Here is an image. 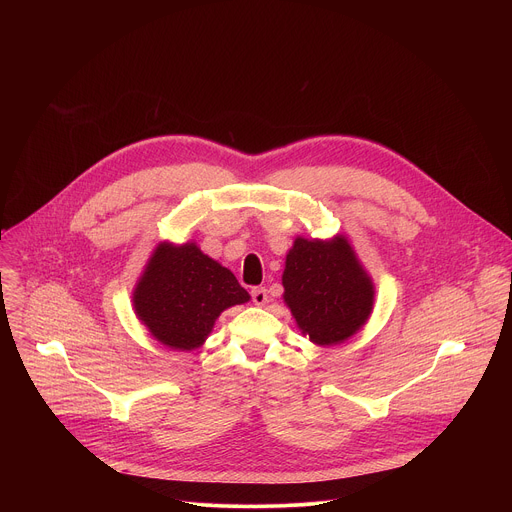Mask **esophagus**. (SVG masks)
Listing matches in <instances>:
<instances>
[{"label":"esophagus","instance_id":"obj_1","mask_svg":"<svg viewBox=\"0 0 512 512\" xmlns=\"http://www.w3.org/2000/svg\"><path fill=\"white\" fill-rule=\"evenodd\" d=\"M251 300L255 306H263L267 302V289L265 287H253L251 289Z\"/></svg>","mask_w":512,"mask_h":512}]
</instances>
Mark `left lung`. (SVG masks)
Returning a JSON list of instances; mask_svg holds the SVG:
<instances>
[{
	"label": "left lung",
	"mask_w": 512,
	"mask_h": 512,
	"mask_svg": "<svg viewBox=\"0 0 512 512\" xmlns=\"http://www.w3.org/2000/svg\"><path fill=\"white\" fill-rule=\"evenodd\" d=\"M283 300L300 330L320 346L350 338L367 322L375 289L346 239H296L285 257Z\"/></svg>",
	"instance_id": "8db88e82"
}]
</instances>
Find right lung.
<instances>
[{"label": "right lung", "instance_id": "right-lung-1", "mask_svg": "<svg viewBox=\"0 0 512 512\" xmlns=\"http://www.w3.org/2000/svg\"><path fill=\"white\" fill-rule=\"evenodd\" d=\"M249 302L237 277L194 243H162L135 291L137 318L168 348H198L223 310Z\"/></svg>", "mask_w": 512, "mask_h": 512}]
</instances>
